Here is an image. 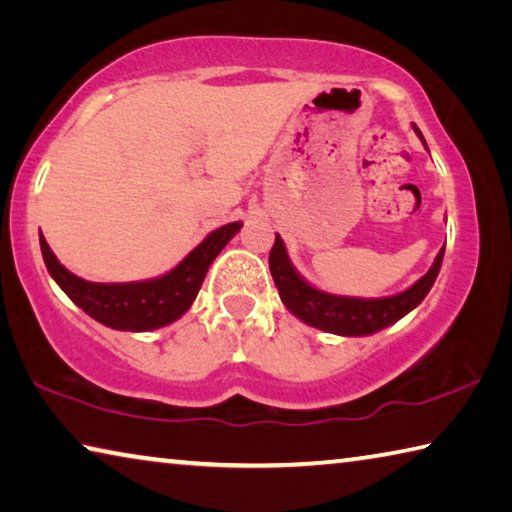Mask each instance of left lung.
Masks as SVG:
<instances>
[{
	"label": "left lung",
	"instance_id": "1",
	"mask_svg": "<svg viewBox=\"0 0 512 512\" xmlns=\"http://www.w3.org/2000/svg\"><path fill=\"white\" fill-rule=\"evenodd\" d=\"M415 133L420 135L424 144V137L418 131V126H413ZM427 146V144H424ZM445 248H440L436 255V262L422 275L411 289H406L397 296L391 298H343L332 296V293L318 291L307 284L296 273V268L291 266L287 248L280 235H275V244L268 255V266H271V275L280 298L291 314H296L300 320H305L307 325L323 329L329 334H341V336H366L375 334L379 329L393 325L395 320L409 314L427 296L429 289L436 282L440 264H443Z\"/></svg>",
	"mask_w": 512,
	"mask_h": 512
}]
</instances>
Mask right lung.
Segmentation results:
<instances>
[{
	"label": "right lung",
	"mask_w": 512,
	"mask_h": 512,
	"mask_svg": "<svg viewBox=\"0 0 512 512\" xmlns=\"http://www.w3.org/2000/svg\"><path fill=\"white\" fill-rule=\"evenodd\" d=\"M241 223H228L207 235L171 273L146 282L99 284L88 282L69 273L51 253L49 244L40 232V248L47 271L76 305L106 327L124 332H149L173 323L192 307L198 289L205 280L210 264L225 244L237 235Z\"/></svg>",
	"instance_id": "right-lung-1"
}]
</instances>
